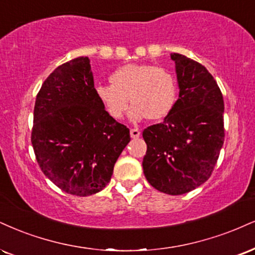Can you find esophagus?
<instances>
[{
    "instance_id": "34e87169",
    "label": "esophagus",
    "mask_w": 255,
    "mask_h": 255,
    "mask_svg": "<svg viewBox=\"0 0 255 255\" xmlns=\"http://www.w3.org/2000/svg\"><path fill=\"white\" fill-rule=\"evenodd\" d=\"M130 136L133 137V139H137V137L140 136V130L137 129V128H131V129H130Z\"/></svg>"
}]
</instances>
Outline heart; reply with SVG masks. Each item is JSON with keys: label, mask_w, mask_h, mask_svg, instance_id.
Returning <instances> with one entry per match:
<instances>
[{"label": "heart", "mask_w": 255, "mask_h": 255, "mask_svg": "<svg viewBox=\"0 0 255 255\" xmlns=\"http://www.w3.org/2000/svg\"><path fill=\"white\" fill-rule=\"evenodd\" d=\"M110 84L95 89L98 102L110 118L120 120L128 108L133 121L148 119L159 121L172 112L178 97L174 73L153 64H127L120 66L109 77Z\"/></svg>", "instance_id": "obj_1"}]
</instances>
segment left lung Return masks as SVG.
Instances as JSON below:
<instances>
[{"label":"left lung","mask_w":255,"mask_h":255,"mask_svg":"<svg viewBox=\"0 0 255 255\" xmlns=\"http://www.w3.org/2000/svg\"><path fill=\"white\" fill-rule=\"evenodd\" d=\"M176 63L179 98L161 124L147 127L142 167L158 191L183 195L207 182L225 141V103L219 85L202 64L179 53Z\"/></svg>","instance_id":"left-lung-1"}]
</instances>
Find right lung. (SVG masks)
I'll return each instance as SVG.
<instances>
[{
  "label": "right lung",
  "mask_w": 255,
  "mask_h": 255,
  "mask_svg": "<svg viewBox=\"0 0 255 255\" xmlns=\"http://www.w3.org/2000/svg\"><path fill=\"white\" fill-rule=\"evenodd\" d=\"M30 140L41 171L66 194L90 196L109 183L129 129L98 102L88 57L61 64L42 83Z\"/></svg>",
  "instance_id": "add662e5"
}]
</instances>
